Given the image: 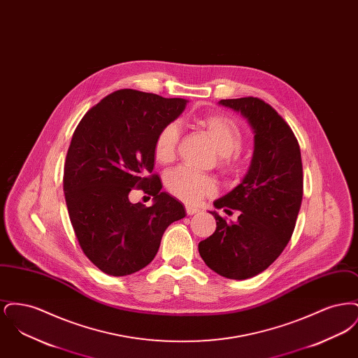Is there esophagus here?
Instances as JSON below:
<instances>
[{
  "mask_svg": "<svg viewBox=\"0 0 358 358\" xmlns=\"http://www.w3.org/2000/svg\"><path fill=\"white\" fill-rule=\"evenodd\" d=\"M185 210H187V215H189V216L196 215V213H199V212H200V209H199V208H194V206H190V205L185 206Z\"/></svg>",
  "mask_w": 358,
  "mask_h": 358,
  "instance_id": "1",
  "label": "esophagus"
}]
</instances>
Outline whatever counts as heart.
Wrapping results in <instances>:
<instances>
[{"instance_id": "obj_1", "label": "heart", "mask_w": 358, "mask_h": 358, "mask_svg": "<svg viewBox=\"0 0 358 358\" xmlns=\"http://www.w3.org/2000/svg\"><path fill=\"white\" fill-rule=\"evenodd\" d=\"M196 123L212 139L220 153V166L227 173H238L243 161L238 150L243 145V130L238 122L225 114H208L196 120ZM180 142V127L171 122L159 129L153 141L155 161L168 165L176 159ZM165 187L174 197L187 203L196 204L205 197H212L217 192V182L213 177L199 174L187 168L171 171L165 177Z\"/></svg>"}]
</instances>
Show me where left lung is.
Instances as JSON below:
<instances>
[{
    "mask_svg": "<svg viewBox=\"0 0 358 358\" xmlns=\"http://www.w3.org/2000/svg\"><path fill=\"white\" fill-rule=\"evenodd\" d=\"M220 104L245 117L255 133V152L243 182L215 201L217 209H238L236 222L216 212V231L199 243L205 264L228 279H248L268 268L283 252L295 228L303 196L298 139L268 103L245 96Z\"/></svg>",
    "mask_w": 358,
    "mask_h": 358,
    "instance_id": "8db88e82",
    "label": "left lung"
}]
</instances>
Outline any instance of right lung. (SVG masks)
Returning a JSON list of instances; mask_svg holds the SVG:
<instances>
[{
  "instance_id": "1",
  "label": "right lung",
  "mask_w": 358,
  "mask_h": 358,
  "mask_svg": "<svg viewBox=\"0 0 358 358\" xmlns=\"http://www.w3.org/2000/svg\"><path fill=\"white\" fill-rule=\"evenodd\" d=\"M181 98L118 90L85 113L69 145L63 187L69 220L85 255L104 273L124 276L146 267L182 204L154 174L153 141L185 108ZM134 188L155 204L131 205Z\"/></svg>"
}]
</instances>
